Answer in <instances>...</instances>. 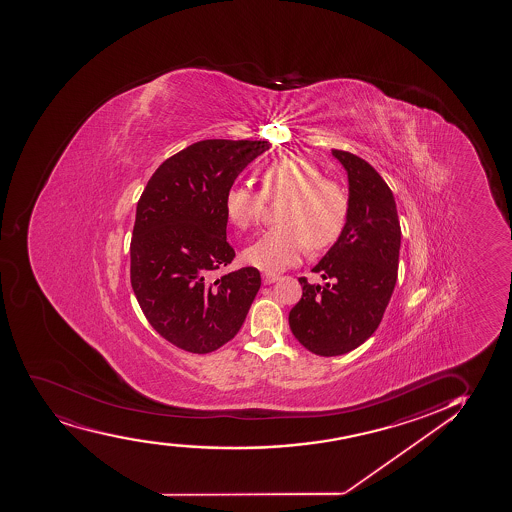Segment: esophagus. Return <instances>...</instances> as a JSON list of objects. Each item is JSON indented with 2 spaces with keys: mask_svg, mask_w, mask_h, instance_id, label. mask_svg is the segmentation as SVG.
<instances>
[{
  "mask_svg": "<svg viewBox=\"0 0 512 512\" xmlns=\"http://www.w3.org/2000/svg\"><path fill=\"white\" fill-rule=\"evenodd\" d=\"M278 280V275H275V273H265L263 275V283L265 285H271V283H275Z\"/></svg>",
  "mask_w": 512,
  "mask_h": 512,
  "instance_id": "esophagus-1",
  "label": "esophagus"
}]
</instances>
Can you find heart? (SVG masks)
Wrapping results in <instances>:
<instances>
[{
  "instance_id": "obj_1",
  "label": "heart",
  "mask_w": 512,
  "mask_h": 512,
  "mask_svg": "<svg viewBox=\"0 0 512 512\" xmlns=\"http://www.w3.org/2000/svg\"><path fill=\"white\" fill-rule=\"evenodd\" d=\"M261 193L242 184L227 189L225 215L235 229L249 230L265 213L266 200L287 198L278 213L280 225L263 232L244 253L249 265L277 271L292 265L309 249L321 253L333 246L347 227L350 201L335 181H326L311 159L285 155L259 171Z\"/></svg>"
}]
</instances>
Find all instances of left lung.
I'll list each match as a JSON object with an SVG mask.
<instances>
[{"label": "left lung", "instance_id": "1", "mask_svg": "<svg viewBox=\"0 0 512 512\" xmlns=\"http://www.w3.org/2000/svg\"><path fill=\"white\" fill-rule=\"evenodd\" d=\"M333 155L348 172L347 227L312 268L326 285L300 277L302 297L288 324L309 352L336 357L371 338L393 295L400 263L401 227L394 196L376 169L353 153Z\"/></svg>", "mask_w": 512, "mask_h": 512}]
</instances>
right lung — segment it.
<instances>
[{
	"mask_svg": "<svg viewBox=\"0 0 512 512\" xmlns=\"http://www.w3.org/2000/svg\"><path fill=\"white\" fill-rule=\"evenodd\" d=\"M268 141L203 140L164 160L136 205L130 280L148 323L184 352L210 353L232 340L261 287L253 266L230 265L224 198Z\"/></svg>",
	"mask_w": 512,
	"mask_h": 512,
	"instance_id": "add662e5",
	"label": "right lung"
}]
</instances>
